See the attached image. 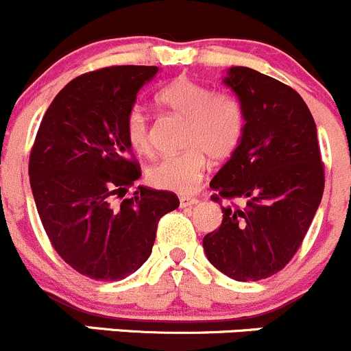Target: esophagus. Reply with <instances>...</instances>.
Instances as JSON below:
<instances>
[{
    "mask_svg": "<svg viewBox=\"0 0 351 351\" xmlns=\"http://www.w3.org/2000/svg\"><path fill=\"white\" fill-rule=\"evenodd\" d=\"M197 201L199 199L194 196H182L179 199V203H180V208H187V206H193V204H196Z\"/></svg>",
    "mask_w": 351,
    "mask_h": 351,
    "instance_id": "obj_1",
    "label": "esophagus"
}]
</instances>
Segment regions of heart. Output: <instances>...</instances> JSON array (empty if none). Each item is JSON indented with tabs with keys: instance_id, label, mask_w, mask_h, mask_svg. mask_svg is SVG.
I'll return each mask as SVG.
<instances>
[{
	"instance_id": "b5f03b06",
	"label": "heart",
	"mask_w": 351,
	"mask_h": 351,
	"mask_svg": "<svg viewBox=\"0 0 351 351\" xmlns=\"http://www.w3.org/2000/svg\"><path fill=\"white\" fill-rule=\"evenodd\" d=\"M155 100L162 109L186 119L182 140L186 150L155 164L148 171V180L158 189L189 193L199 184L208 157L221 162L237 150L244 134V109L234 95L215 93L189 76L176 78ZM124 133L136 154H152L150 121L143 110H130Z\"/></svg>"
}]
</instances>
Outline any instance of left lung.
<instances>
[{
    "instance_id": "1",
    "label": "left lung",
    "mask_w": 351,
    "mask_h": 351,
    "mask_svg": "<svg viewBox=\"0 0 351 351\" xmlns=\"http://www.w3.org/2000/svg\"><path fill=\"white\" fill-rule=\"evenodd\" d=\"M244 109V134L230 160L211 179V199H245L221 206L223 220L204 235L211 265L237 282L282 271L300 247L322 191L324 164L307 104L285 83L234 66L223 80Z\"/></svg>"
}]
</instances>
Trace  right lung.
Listing matches in <instances>:
<instances>
[{
  "label": "right lung",
  "mask_w": 351,
  "mask_h": 351,
  "mask_svg": "<svg viewBox=\"0 0 351 351\" xmlns=\"http://www.w3.org/2000/svg\"><path fill=\"white\" fill-rule=\"evenodd\" d=\"M157 66H109L71 80L40 121L29 176L54 251L80 275L116 282L150 256L171 191L128 187L141 169L124 133L136 93Z\"/></svg>",
  "instance_id": "obj_1"
}]
</instances>
